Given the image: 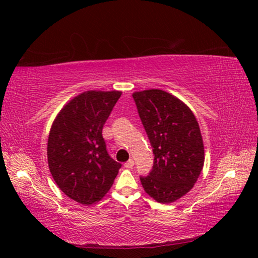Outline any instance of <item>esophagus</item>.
I'll use <instances>...</instances> for the list:
<instances>
[{
	"label": "esophagus",
	"mask_w": 258,
	"mask_h": 258,
	"mask_svg": "<svg viewBox=\"0 0 258 258\" xmlns=\"http://www.w3.org/2000/svg\"><path fill=\"white\" fill-rule=\"evenodd\" d=\"M124 166H125L126 168H132L133 166H134V161H133V159H130V160L126 161V163L124 164Z\"/></svg>",
	"instance_id": "34e87169"
}]
</instances>
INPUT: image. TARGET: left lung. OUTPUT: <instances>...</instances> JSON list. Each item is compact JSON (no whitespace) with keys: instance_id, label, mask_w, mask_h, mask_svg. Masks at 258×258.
I'll list each match as a JSON object with an SVG mask.
<instances>
[{"instance_id":"8db88e82","label":"left lung","mask_w":258,"mask_h":258,"mask_svg":"<svg viewBox=\"0 0 258 258\" xmlns=\"http://www.w3.org/2000/svg\"><path fill=\"white\" fill-rule=\"evenodd\" d=\"M133 99L155 155L149 175L140 177L143 189L158 203L176 202L194 187L204 167L198 121L184 102L166 91H140Z\"/></svg>"}]
</instances>
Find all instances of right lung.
<instances>
[{"label": "right lung", "mask_w": 258, "mask_h": 258, "mask_svg": "<svg viewBox=\"0 0 258 258\" xmlns=\"http://www.w3.org/2000/svg\"><path fill=\"white\" fill-rule=\"evenodd\" d=\"M120 91H86L56 115L47 139V164L59 189L75 202L92 205L113 184L121 164L108 155L103 125Z\"/></svg>", "instance_id": "1"}]
</instances>
